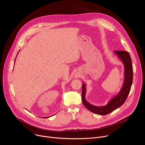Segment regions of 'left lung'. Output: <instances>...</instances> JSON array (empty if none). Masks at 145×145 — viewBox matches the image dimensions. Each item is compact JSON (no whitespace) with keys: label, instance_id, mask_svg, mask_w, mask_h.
<instances>
[{"label":"left lung","instance_id":"obj_1","mask_svg":"<svg viewBox=\"0 0 145 145\" xmlns=\"http://www.w3.org/2000/svg\"><path fill=\"white\" fill-rule=\"evenodd\" d=\"M115 54L121 60L125 67V79L123 86L119 92L113 97L105 106H95L91 105L85 97L86 89V84L82 85V101L85 107L90 111L100 115L108 114L121 106L127 99L133 83V69L131 58L129 52L126 51H114Z\"/></svg>","mask_w":145,"mask_h":145}]
</instances>
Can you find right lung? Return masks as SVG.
<instances>
[{"instance_id": "add662e5", "label": "right lung", "mask_w": 145, "mask_h": 145, "mask_svg": "<svg viewBox=\"0 0 145 145\" xmlns=\"http://www.w3.org/2000/svg\"><path fill=\"white\" fill-rule=\"evenodd\" d=\"M50 116H48V117H44V118H49Z\"/></svg>"}]
</instances>
